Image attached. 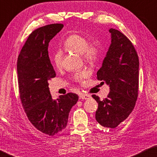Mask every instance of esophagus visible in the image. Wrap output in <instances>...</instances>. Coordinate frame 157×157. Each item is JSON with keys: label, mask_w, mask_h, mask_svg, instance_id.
<instances>
[{"label": "esophagus", "mask_w": 157, "mask_h": 157, "mask_svg": "<svg viewBox=\"0 0 157 157\" xmlns=\"http://www.w3.org/2000/svg\"><path fill=\"white\" fill-rule=\"evenodd\" d=\"M79 98L82 99H88L89 98H90V95L87 94H84V93H82L80 95H79Z\"/></svg>", "instance_id": "esophagus-1"}]
</instances>
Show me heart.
Masks as SVG:
<instances>
[{"mask_svg":"<svg viewBox=\"0 0 157 157\" xmlns=\"http://www.w3.org/2000/svg\"><path fill=\"white\" fill-rule=\"evenodd\" d=\"M64 48L70 51L81 54L83 60L87 63L93 64L99 59L101 53L100 45L96 40L88 41V38L80 33H73L69 35L64 41ZM63 54L61 50H56L53 54L52 61L54 66L57 69L61 68L63 65ZM89 75L87 70L79 71L73 76V80L82 83Z\"/></svg>","mask_w":157,"mask_h":157,"instance_id":"heart-1","label":"heart"}]
</instances>
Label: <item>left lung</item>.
Wrapping results in <instances>:
<instances>
[{
    "mask_svg": "<svg viewBox=\"0 0 157 157\" xmlns=\"http://www.w3.org/2000/svg\"><path fill=\"white\" fill-rule=\"evenodd\" d=\"M112 44L97 79L109 85L107 97L98 103L95 118L104 127L115 128L133 111L139 90V58L131 41L119 30L111 29Z\"/></svg>",
    "mask_w": 157,
    "mask_h": 157,
    "instance_id": "left-lung-1",
    "label": "left lung"
}]
</instances>
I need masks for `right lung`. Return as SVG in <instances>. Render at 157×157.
<instances>
[{
	"label": "right lung",
	"mask_w": 157,
	"mask_h": 157,
	"mask_svg": "<svg viewBox=\"0 0 157 157\" xmlns=\"http://www.w3.org/2000/svg\"><path fill=\"white\" fill-rule=\"evenodd\" d=\"M63 28V24L40 27L30 34L18 56L17 70L20 98L28 118L36 129L50 136L66 128L71 109L78 96L69 93L53 100L49 80L56 72L48 55L50 40Z\"/></svg>",
	"instance_id": "add662e5"
}]
</instances>
